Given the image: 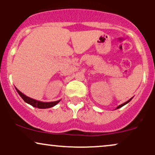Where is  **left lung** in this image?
<instances>
[{"label": "left lung", "mask_w": 155, "mask_h": 155, "mask_svg": "<svg viewBox=\"0 0 155 155\" xmlns=\"http://www.w3.org/2000/svg\"><path fill=\"white\" fill-rule=\"evenodd\" d=\"M132 98H133V97H132ZM132 98H130V100H129V101H127V102H125V103H124V104H121V105H120V106H118V107H117V108H121V107H122V106H124V105H125V104H127V103H129V102H130V101L131 100H132Z\"/></svg>", "instance_id": "1"}]
</instances>
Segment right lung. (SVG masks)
<instances>
[{"label":"right lung","instance_id":"right-lung-1","mask_svg":"<svg viewBox=\"0 0 155 155\" xmlns=\"http://www.w3.org/2000/svg\"><path fill=\"white\" fill-rule=\"evenodd\" d=\"M16 90H17V91L19 93V95L21 96V97H22L23 100H24L25 102L28 103V104L31 105L32 106H33V107H35V108H51V107H52V106H55V105L58 104V103L60 101V100L58 101H54V102H47V103L41 102V101H36V100H35V99L31 98V97H28V96L24 95L22 92H21L20 91H19V90H17V88H16Z\"/></svg>","mask_w":155,"mask_h":155}]
</instances>
